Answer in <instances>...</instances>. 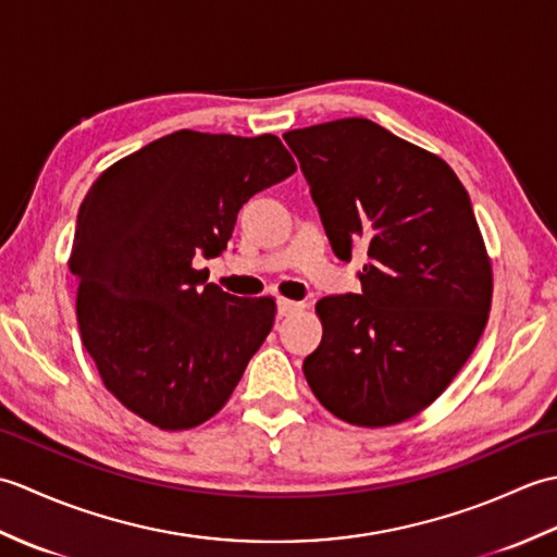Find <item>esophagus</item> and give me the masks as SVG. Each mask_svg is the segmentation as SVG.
I'll use <instances>...</instances> for the list:
<instances>
[{
	"label": "esophagus",
	"mask_w": 557,
	"mask_h": 557,
	"mask_svg": "<svg viewBox=\"0 0 557 557\" xmlns=\"http://www.w3.org/2000/svg\"><path fill=\"white\" fill-rule=\"evenodd\" d=\"M304 309L301 301H292V299H280L277 301V315H292Z\"/></svg>",
	"instance_id": "obj_1"
}]
</instances>
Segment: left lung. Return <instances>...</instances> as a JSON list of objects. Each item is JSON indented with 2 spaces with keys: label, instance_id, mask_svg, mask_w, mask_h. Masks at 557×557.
Returning <instances> with one entry per match:
<instances>
[{
  "label": "left lung",
  "instance_id": "left-lung-1",
  "mask_svg": "<svg viewBox=\"0 0 557 557\" xmlns=\"http://www.w3.org/2000/svg\"><path fill=\"white\" fill-rule=\"evenodd\" d=\"M330 246L369 251L361 294L315 304L323 339L304 375L337 419L377 429L443 395L488 323L493 270L467 188L433 152L371 120L285 134Z\"/></svg>",
  "mask_w": 557,
  "mask_h": 557
}]
</instances>
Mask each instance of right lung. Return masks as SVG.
Here are the masks:
<instances>
[{
	"label": "right lung",
	"instance_id": "1",
	"mask_svg": "<svg viewBox=\"0 0 557 557\" xmlns=\"http://www.w3.org/2000/svg\"><path fill=\"white\" fill-rule=\"evenodd\" d=\"M297 164L272 134L174 132L114 162L78 210L83 347L104 387L136 417L184 431L224 407L275 323V299L206 285L194 258H215L236 212Z\"/></svg>",
	"mask_w": 557,
	"mask_h": 557
}]
</instances>
